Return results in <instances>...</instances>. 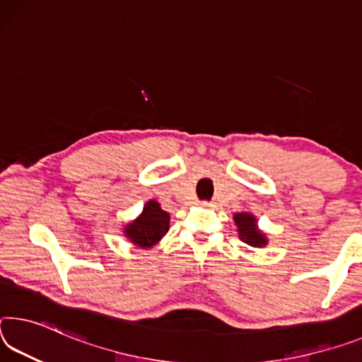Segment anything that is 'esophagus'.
I'll return each mask as SVG.
<instances>
[{
    "mask_svg": "<svg viewBox=\"0 0 362 362\" xmlns=\"http://www.w3.org/2000/svg\"><path fill=\"white\" fill-rule=\"evenodd\" d=\"M202 204L203 206H208V208H212V206H216V203H212V202H202Z\"/></svg>",
    "mask_w": 362,
    "mask_h": 362,
    "instance_id": "1",
    "label": "esophagus"
}]
</instances>
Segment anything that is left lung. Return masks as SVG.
<instances>
[{
	"label": "left lung",
	"mask_w": 362,
	"mask_h": 362,
	"mask_svg": "<svg viewBox=\"0 0 362 362\" xmlns=\"http://www.w3.org/2000/svg\"><path fill=\"white\" fill-rule=\"evenodd\" d=\"M233 221L238 227L240 238H242L246 245L259 248V246H264L267 243L266 237L256 228L255 216L248 214V212H238V214L233 216Z\"/></svg>",
	"instance_id": "obj_1"
}]
</instances>
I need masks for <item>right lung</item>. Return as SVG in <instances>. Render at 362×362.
I'll return each mask as SVG.
<instances>
[{
	"label": "right lung",
	"instance_id": "add662e5",
	"mask_svg": "<svg viewBox=\"0 0 362 362\" xmlns=\"http://www.w3.org/2000/svg\"><path fill=\"white\" fill-rule=\"evenodd\" d=\"M169 230V214L160 209L158 202H148L139 219L129 223L125 237L141 248H151Z\"/></svg>",
	"mask_w": 362,
	"mask_h": 362
}]
</instances>
